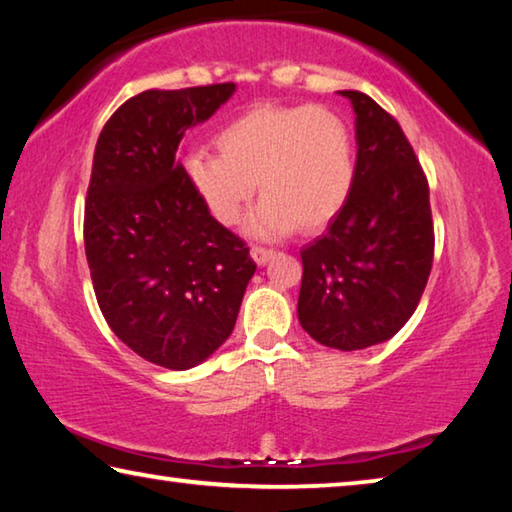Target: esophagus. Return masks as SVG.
<instances>
[{
    "label": "esophagus",
    "mask_w": 512,
    "mask_h": 512,
    "mask_svg": "<svg viewBox=\"0 0 512 512\" xmlns=\"http://www.w3.org/2000/svg\"><path fill=\"white\" fill-rule=\"evenodd\" d=\"M250 257H253L259 266H264L268 259L273 257V250L271 248H262V246H253V248H250Z\"/></svg>",
    "instance_id": "esophagus-1"
}]
</instances>
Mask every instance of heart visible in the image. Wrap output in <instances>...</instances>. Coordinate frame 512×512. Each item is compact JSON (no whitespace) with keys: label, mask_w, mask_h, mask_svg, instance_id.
Returning a JSON list of instances; mask_svg holds the SVG:
<instances>
[{"label":"heart","mask_w":512,"mask_h":512,"mask_svg":"<svg viewBox=\"0 0 512 512\" xmlns=\"http://www.w3.org/2000/svg\"><path fill=\"white\" fill-rule=\"evenodd\" d=\"M219 153L187 155L189 185L221 225H235L257 192L248 228L257 237L318 232L348 203L354 149L348 121L316 106L262 103L216 133Z\"/></svg>","instance_id":"b5f03b06"}]
</instances>
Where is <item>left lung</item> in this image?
I'll return each instance as SVG.
<instances>
[{
    "mask_svg": "<svg viewBox=\"0 0 512 512\" xmlns=\"http://www.w3.org/2000/svg\"><path fill=\"white\" fill-rule=\"evenodd\" d=\"M357 115V167L348 203L302 248L300 325L327 348L384 343L413 316L433 264L427 176L393 115L343 90Z\"/></svg>",
    "mask_w": 512,
    "mask_h": 512,
    "instance_id": "1",
    "label": "left lung"
}]
</instances>
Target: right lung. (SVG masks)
Wrapping results in <instances>:
<instances>
[{"mask_svg":"<svg viewBox=\"0 0 512 512\" xmlns=\"http://www.w3.org/2000/svg\"><path fill=\"white\" fill-rule=\"evenodd\" d=\"M232 92L235 83L135 94L94 149L83 219L94 296L119 341L169 370L194 368L223 345L257 268L176 160L187 128Z\"/></svg>","mask_w":512,"mask_h":512,"instance_id":"1","label":"right lung"}]
</instances>
